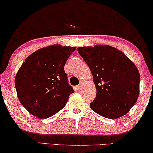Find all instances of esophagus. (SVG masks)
Instances as JSON below:
<instances>
[{"label": "esophagus", "mask_w": 153, "mask_h": 153, "mask_svg": "<svg viewBox=\"0 0 153 153\" xmlns=\"http://www.w3.org/2000/svg\"><path fill=\"white\" fill-rule=\"evenodd\" d=\"M82 86H83V83H82V82H80L78 85H77V86L75 87V89H76L77 91H80L81 90Z\"/></svg>", "instance_id": "1"}]
</instances>
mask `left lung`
Wrapping results in <instances>:
<instances>
[{"mask_svg":"<svg viewBox=\"0 0 153 153\" xmlns=\"http://www.w3.org/2000/svg\"><path fill=\"white\" fill-rule=\"evenodd\" d=\"M77 50L90 68L96 88L91 109L112 119L127 114L140 94V75L134 62L122 51L108 45Z\"/></svg>","mask_w":153,"mask_h":153,"instance_id":"obj_1","label":"left lung"}]
</instances>
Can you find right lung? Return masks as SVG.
Masks as SVG:
<instances>
[{
    "mask_svg": "<svg viewBox=\"0 0 153 153\" xmlns=\"http://www.w3.org/2000/svg\"><path fill=\"white\" fill-rule=\"evenodd\" d=\"M76 47L54 45L35 51L25 59L15 78L19 100L31 114L46 119L65 107L74 92L64 66Z\"/></svg>",
    "mask_w": 153,
    "mask_h": 153,
    "instance_id": "1",
    "label": "right lung"
}]
</instances>
